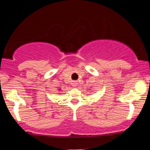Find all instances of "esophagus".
Returning <instances> with one entry per match:
<instances>
[{"label": "esophagus", "instance_id": "obj_1", "mask_svg": "<svg viewBox=\"0 0 150 150\" xmlns=\"http://www.w3.org/2000/svg\"><path fill=\"white\" fill-rule=\"evenodd\" d=\"M73 85H74V86H75V85H76V83H74V84H73Z\"/></svg>", "mask_w": 150, "mask_h": 150}]
</instances>
